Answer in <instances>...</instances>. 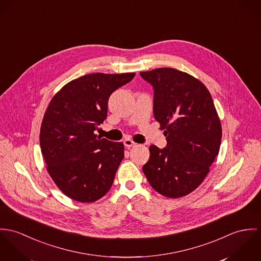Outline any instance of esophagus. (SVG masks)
Returning a JSON list of instances; mask_svg holds the SVG:
<instances>
[{
    "label": "esophagus",
    "mask_w": 261,
    "mask_h": 261,
    "mask_svg": "<svg viewBox=\"0 0 261 261\" xmlns=\"http://www.w3.org/2000/svg\"><path fill=\"white\" fill-rule=\"evenodd\" d=\"M123 143L125 145V147H127V148H130V147H134V146H136V143H135L134 141H132L131 139H129V138H126V139L123 141Z\"/></svg>",
    "instance_id": "obj_1"
}]
</instances>
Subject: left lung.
Returning <instances> with one entry per match:
<instances>
[{
	"mask_svg": "<svg viewBox=\"0 0 261 261\" xmlns=\"http://www.w3.org/2000/svg\"><path fill=\"white\" fill-rule=\"evenodd\" d=\"M154 89L153 112L167 145L149 147L143 172L158 193L179 198L191 193L218 155L222 129L212 97L198 79L173 68L140 72Z\"/></svg>",
	"mask_w": 261,
	"mask_h": 261,
	"instance_id": "left-lung-1",
	"label": "left lung"
}]
</instances>
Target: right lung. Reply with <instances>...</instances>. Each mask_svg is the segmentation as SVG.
<instances>
[{
    "mask_svg": "<svg viewBox=\"0 0 261 261\" xmlns=\"http://www.w3.org/2000/svg\"><path fill=\"white\" fill-rule=\"evenodd\" d=\"M135 73H95L72 80L52 98L42 121L40 146L59 189L79 202H94L111 188L124 145L94 133L107 117L108 100Z\"/></svg>",
    "mask_w": 261,
    "mask_h": 261,
    "instance_id": "add662e5",
    "label": "right lung"
}]
</instances>
